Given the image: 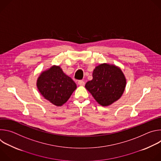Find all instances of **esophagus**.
<instances>
[{
    "label": "esophagus",
    "instance_id": "1",
    "mask_svg": "<svg viewBox=\"0 0 161 161\" xmlns=\"http://www.w3.org/2000/svg\"><path fill=\"white\" fill-rule=\"evenodd\" d=\"M78 84L80 86H84L85 85V82L83 80H80V81H78Z\"/></svg>",
    "mask_w": 161,
    "mask_h": 161
}]
</instances>
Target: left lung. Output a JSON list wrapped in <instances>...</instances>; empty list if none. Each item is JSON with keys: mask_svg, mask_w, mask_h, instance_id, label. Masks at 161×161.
Listing matches in <instances>:
<instances>
[{"mask_svg": "<svg viewBox=\"0 0 161 161\" xmlns=\"http://www.w3.org/2000/svg\"><path fill=\"white\" fill-rule=\"evenodd\" d=\"M92 77L86 83L85 88L100 105L109 106L122 97L126 78L119 67L101 64L95 67Z\"/></svg>", "mask_w": 161, "mask_h": 161, "instance_id": "obj_1", "label": "left lung"}]
</instances>
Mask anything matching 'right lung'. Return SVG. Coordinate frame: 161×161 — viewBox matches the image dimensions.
<instances>
[{
  "label": "right lung",
  "mask_w": 161,
  "mask_h": 161,
  "mask_svg": "<svg viewBox=\"0 0 161 161\" xmlns=\"http://www.w3.org/2000/svg\"><path fill=\"white\" fill-rule=\"evenodd\" d=\"M36 85L43 97L56 106L65 103L76 88L74 81L58 65H53L42 71Z\"/></svg>",
  "instance_id": "right-lung-1"
}]
</instances>
